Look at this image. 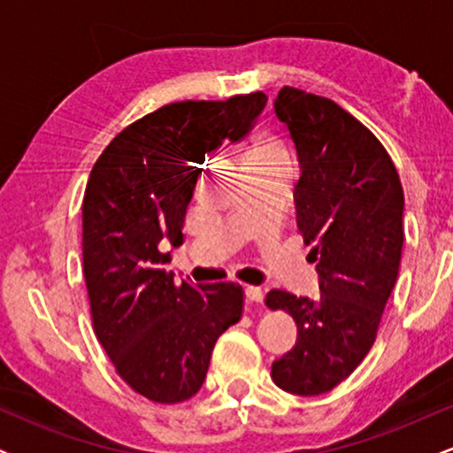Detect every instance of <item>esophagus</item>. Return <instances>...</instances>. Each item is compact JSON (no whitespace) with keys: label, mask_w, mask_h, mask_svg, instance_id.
Instances as JSON below:
<instances>
[{"label":"esophagus","mask_w":453,"mask_h":453,"mask_svg":"<svg viewBox=\"0 0 453 453\" xmlns=\"http://www.w3.org/2000/svg\"><path fill=\"white\" fill-rule=\"evenodd\" d=\"M244 296H247V303L249 304H253V303H262L264 300V292L259 288H251V285H249V288H244Z\"/></svg>","instance_id":"esophagus-1"}]
</instances>
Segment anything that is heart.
<instances>
[{"instance_id":"obj_1","label":"heart","mask_w":453,"mask_h":453,"mask_svg":"<svg viewBox=\"0 0 453 453\" xmlns=\"http://www.w3.org/2000/svg\"><path fill=\"white\" fill-rule=\"evenodd\" d=\"M288 159V150L277 138H262L249 153V161H280Z\"/></svg>"}]
</instances>
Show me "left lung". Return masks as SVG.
<instances>
[{"instance_id":"left-lung-1","label":"left lung","mask_w":453,"mask_h":453,"mask_svg":"<svg viewBox=\"0 0 453 453\" xmlns=\"http://www.w3.org/2000/svg\"><path fill=\"white\" fill-rule=\"evenodd\" d=\"M274 112L298 153L296 221L313 244L321 294L268 292L270 309L298 326L270 375L285 392L319 396L345 381L377 339L398 277L404 196L383 144L336 102L283 87Z\"/></svg>"}]
</instances>
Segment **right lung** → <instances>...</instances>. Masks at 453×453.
<instances>
[{"mask_svg":"<svg viewBox=\"0 0 453 453\" xmlns=\"http://www.w3.org/2000/svg\"><path fill=\"white\" fill-rule=\"evenodd\" d=\"M262 91L174 102L127 126L93 165L82 200V273L93 327L134 392L161 404L202 388L212 347L242 315L238 283L176 280L161 242L183 244L200 164L253 127Z\"/></svg>","mask_w":453,"mask_h":453,"instance_id":"right-lung-1","label":"right lung"}]
</instances>
